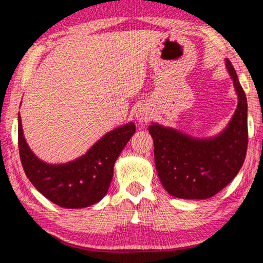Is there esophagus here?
<instances>
[{"label":"esophagus","instance_id":"obj_1","mask_svg":"<svg viewBox=\"0 0 263 263\" xmlns=\"http://www.w3.org/2000/svg\"><path fill=\"white\" fill-rule=\"evenodd\" d=\"M151 118V111L147 108V106L142 105L140 108H138L137 112H136V119L139 124H144L147 123Z\"/></svg>","mask_w":263,"mask_h":263}]
</instances>
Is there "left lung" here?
Returning a JSON list of instances; mask_svg holds the SVG:
<instances>
[{
  "label": "left lung",
  "instance_id": "obj_1",
  "mask_svg": "<svg viewBox=\"0 0 263 263\" xmlns=\"http://www.w3.org/2000/svg\"><path fill=\"white\" fill-rule=\"evenodd\" d=\"M226 68L233 80L239 101L232 119L221 133L209 139H198L155 123L148 127L154 141L159 179L168 194L174 197H212L237 176L246 158L247 99L228 59Z\"/></svg>",
  "mask_w": 263,
  "mask_h": 263
}]
</instances>
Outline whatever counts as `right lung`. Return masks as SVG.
<instances>
[{
    "mask_svg": "<svg viewBox=\"0 0 263 263\" xmlns=\"http://www.w3.org/2000/svg\"><path fill=\"white\" fill-rule=\"evenodd\" d=\"M132 122L115 128L77 160L62 164L42 161L26 144L18 115V147L26 176L39 193L57 205L81 209L94 205L108 193L114 166L130 138L135 135Z\"/></svg>",
    "mask_w": 263,
    "mask_h": 263,
    "instance_id": "1",
    "label": "right lung"
}]
</instances>
